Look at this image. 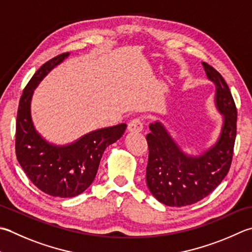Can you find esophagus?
<instances>
[{"instance_id":"34e87169","label":"esophagus","mask_w":252,"mask_h":252,"mask_svg":"<svg viewBox=\"0 0 252 252\" xmlns=\"http://www.w3.org/2000/svg\"><path fill=\"white\" fill-rule=\"evenodd\" d=\"M127 129L131 132H141L143 130V119L140 117L134 118L129 122Z\"/></svg>"}]
</instances>
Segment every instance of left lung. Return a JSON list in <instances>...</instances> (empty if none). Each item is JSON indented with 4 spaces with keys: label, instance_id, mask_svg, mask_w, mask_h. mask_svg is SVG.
Returning a JSON list of instances; mask_svg holds the SVG:
<instances>
[{
    "label": "left lung",
    "instance_id": "left-lung-1",
    "mask_svg": "<svg viewBox=\"0 0 252 252\" xmlns=\"http://www.w3.org/2000/svg\"><path fill=\"white\" fill-rule=\"evenodd\" d=\"M208 77L216 86V106L224 113L218 143L199 157L182 154L159 122L146 134L149 160L146 182L152 194L168 206H186L204 199L228 174L237 132V108L227 83L210 64L203 62Z\"/></svg>",
    "mask_w": 252,
    "mask_h": 252
}]
</instances>
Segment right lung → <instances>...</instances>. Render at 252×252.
Wrapping results in <instances>:
<instances>
[{
  "label": "right lung",
  "mask_w": 252,
  "mask_h": 252,
  "mask_svg": "<svg viewBox=\"0 0 252 252\" xmlns=\"http://www.w3.org/2000/svg\"><path fill=\"white\" fill-rule=\"evenodd\" d=\"M67 54L61 53L42 64L24 88L19 99L15 133V152L25 174L39 190L60 198L81 194L92 185L103 151L120 139L126 127V123H121L94 131L63 147L48 144L39 136L31 118L33 88Z\"/></svg>",
  "instance_id": "1"
}]
</instances>
